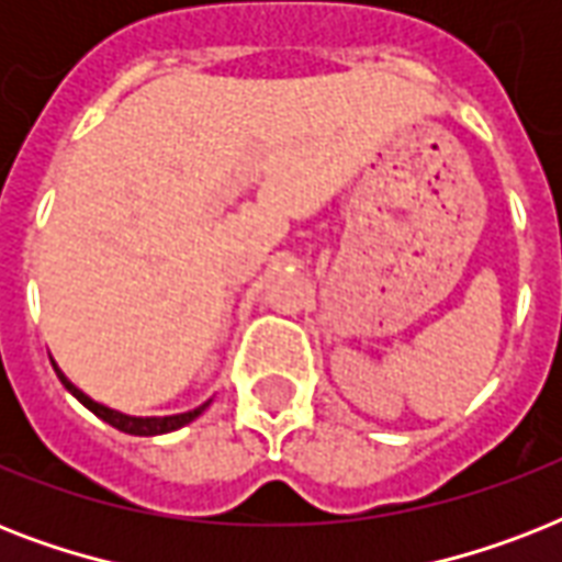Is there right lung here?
I'll use <instances>...</instances> for the list:
<instances>
[{
	"label": "right lung",
	"mask_w": 562,
	"mask_h": 562,
	"mask_svg": "<svg viewBox=\"0 0 562 562\" xmlns=\"http://www.w3.org/2000/svg\"><path fill=\"white\" fill-rule=\"evenodd\" d=\"M55 364V361H52ZM57 379L64 382V387L69 393H72L75 400L81 402V405H87V408L95 414V417H101L104 423H110L113 428H119V431H125V435H139V437H151V435H166V431H175V428L180 426H187V423H192L198 414H201L206 405H201V408H194V411H187V414H175V417H127V414H119V411L108 408V405H99V402H92L90 396L83 391H78L69 379H66L60 370L55 368Z\"/></svg>",
	"instance_id": "add662e5"
}]
</instances>
